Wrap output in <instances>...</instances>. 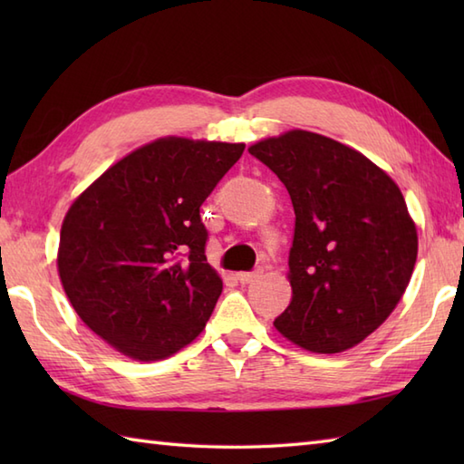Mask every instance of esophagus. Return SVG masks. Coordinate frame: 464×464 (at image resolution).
I'll use <instances>...</instances> for the list:
<instances>
[{
    "mask_svg": "<svg viewBox=\"0 0 464 464\" xmlns=\"http://www.w3.org/2000/svg\"><path fill=\"white\" fill-rule=\"evenodd\" d=\"M261 275H263V269H255V271H243V273H239V275H237V279H239V283L247 285V283H253L255 279H259Z\"/></svg>",
    "mask_w": 464,
    "mask_h": 464,
    "instance_id": "esophagus-1",
    "label": "esophagus"
}]
</instances>
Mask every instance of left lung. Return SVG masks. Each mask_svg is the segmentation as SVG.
<instances>
[{"mask_svg":"<svg viewBox=\"0 0 464 464\" xmlns=\"http://www.w3.org/2000/svg\"><path fill=\"white\" fill-rule=\"evenodd\" d=\"M295 209L293 299L275 327L313 353L361 343L397 307L417 261V229L395 181L329 137L295 130L249 147Z\"/></svg>","mask_w":464,"mask_h":464,"instance_id":"obj_1","label":"left lung"}]
</instances>
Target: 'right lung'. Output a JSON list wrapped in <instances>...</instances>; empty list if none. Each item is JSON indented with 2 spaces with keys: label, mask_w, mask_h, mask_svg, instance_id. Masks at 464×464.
I'll use <instances>...</instances> for the list:
<instances>
[{
  "label": "right lung",
  "mask_w": 464,
  "mask_h": 464,
  "mask_svg": "<svg viewBox=\"0 0 464 464\" xmlns=\"http://www.w3.org/2000/svg\"><path fill=\"white\" fill-rule=\"evenodd\" d=\"M243 143L167 137L123 157L77 197L57 269L82 321L137 361H157L205 329L223 281L205 257L199 209Z\"/></svg>",
  "instance_id": "right-lung-1"
}]
</instances>
